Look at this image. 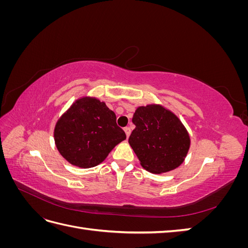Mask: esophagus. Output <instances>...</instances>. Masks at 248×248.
<instances>
[{"instance_id": "1", "label": "esophagus", "mask_w": 248, "mask_h": 248, "mask_svg": "<svg viewBox=\"0 0 248 248\" xmlns=\"http://www.w3.org/2000/svg\"><path fill=\"white\" fill-rule=\"evenodd\" d=\"M124 131H125V133H126V137L127 138H129V136H130V128H129V127H125V128H124Z\"/></svg>"}]
</instances>
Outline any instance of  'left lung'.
Returning <instances> with one entry per match:
<instances>
[{"label":"left lung","mask_w":248,"mask_h":248,"mask_svg":"<svg viewBox=\"0 0 248 248\" xmlns=\"http://www.w3.org/2000/svg\"><path fill=\"white\" fill-rule=\"evenodd\" d=\"M132 123L136 128L128 142L142 168L152 174H163L181 166L190 137L174 112L161 104H147L136 109Z\"/></svg>","instance_id":"left-lung-1"}]
</instances>
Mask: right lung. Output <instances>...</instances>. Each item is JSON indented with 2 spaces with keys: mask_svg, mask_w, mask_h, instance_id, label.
I'll return each instance as SVG.
<instances>
[{
  "mask_svg": "<svg viewBox=\"0 0 248 248\" xmlns=\"http://www.w3.org/2000/svg\"><path fill=\"white\" fill-rule=\"evenodd\" d=\"M116 119L106 102L96 97H80L56 123L54 138L58 151L72 166H98L126 139Z\"/></svg>",
  "mask_w": 248,
  "mask_h": 248,
  "instance_id": "add662e5",
  "label": "right lung"
}]
</instances>
